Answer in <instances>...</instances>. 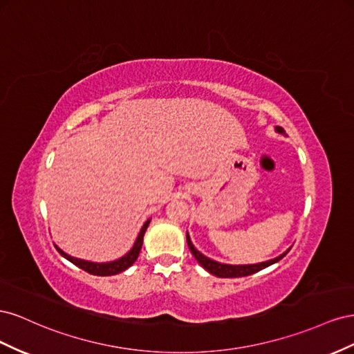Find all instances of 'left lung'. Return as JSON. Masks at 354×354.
I'll list each match as a JSON object with an SVG mask.
<instances>
[{
  "label": "left lung",
  "mask_w": 354,
  "mask_h": 354,
  "mask_svg": "<svg viewBox=\"0 0 354 354\" xmlns=\"http://www.w3.org/2000/svg\"><path fill=\"white\" fill-rule=\"evenodd\" d=\"M276 130H277V132H280V133L285 132V130L281 129V127H276ZM187 243H188V248L191 250V254L194 255V258L197 259L198 264L203 267L205 270H207L210 274H214L216 277H245V276H250V274H254V272H258L262 268H266V267H268L271 264H274V262L280 261L289 252V249H288V252H285L283 255H280V257L271 259V261H267V262H261V264H254V266H227V264H219V262L212 261V259L206 258L205 255H201L200 252L193 246V243H191V240H189L188 236H187Z\"/></svg>",
  "instance_id": "1"
}]
</instances>
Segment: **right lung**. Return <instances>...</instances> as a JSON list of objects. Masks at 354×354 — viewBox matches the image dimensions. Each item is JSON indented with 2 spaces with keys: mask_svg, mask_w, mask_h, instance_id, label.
<instances>
[{
  "mask_svg": "<svg viewBox=\"0 0 354 354\" xmlns=\"http://www.w3.org/2000/svg\"><path fill=\"white\" fill-rule=\"evenodd\" d=\"M148 224H149V221H147L145 224H144L142 230H140V233H139V236H138V239H136V241H135V245H133L132 250H130L129 254H126L123 258H120V259H117V261L105 262V264H95V262L77 259V258H73V257L66 255L65 252H62L59 248H56V249H57L59 254L62 255L64 258H66L68 261L73 262L74 266H77V267H80L82 270L90 272V274H93V276H114V274H118V272H121V271H124L126 268H129V267L132 266L133 262L138 259L140 248H142L144 234H145V231H147V228H148Z\"/></svg>",
  "mask_w": 354,
  "mask_h": 354,
  "instance_id": "add662e5",
  "label": "right lung"
}]
</instances>
